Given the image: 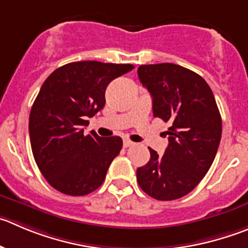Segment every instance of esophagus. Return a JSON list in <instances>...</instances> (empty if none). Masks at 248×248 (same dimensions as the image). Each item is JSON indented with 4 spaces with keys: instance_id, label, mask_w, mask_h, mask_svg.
<instances>
[{
    "instance_id": "1",
    "label": "esophagus",
    "mask_w": 248,
    "mask_h": 248,
    "mask_svg": "<svg viewBox=\"0 0 248 248\" xmlns=\"http://www.w3.org/2000/svg\"><path fill=\"white\" fill-rule=\"evenodd\" d=\"M133 145H134L133 141L128 140V139H124V141H123V146H124V147H125V148L130 147V146H133Z\"/></svg>"
}]
</instances>
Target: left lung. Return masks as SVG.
<instances>
[{"mask_svg":"<svg viewBox=\"0 0 248 248\" xmlns=\"http://www.w3.org/2000/svg\"><path fill=\"white\" fill-rule=\"evenodd\" d=\"M141 84L152 96L155 117L170 123L163 155L152 148L136 170L140 187L159 201L184 197L211 168L221 138V118L206 80L173 63L140 65Z\"/></svg>","mask_w":248,"mask_h":248,"instance_id":"left-lung-1","label":"left lung"}]
</instances>
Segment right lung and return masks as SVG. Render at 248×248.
<instances>
[{"label": "right lung", "mask_w": 248, "mask_h": 248, "mask_svg": "<svg viewBox=\"0 0 248 248\" xmlns=\"http://www.w3.org/2000/svg\"><path fill=\"white\" fill-rule=\"evenodd\" d=\"M133 68L82 61L58 68L45 80L30 110L29 134L35 162L52 187L84 196L102 185L123 141L95 131L86 135L84 128L87 118L105 107L108 84Z\"/></svg>", "instance_id": "add662e5"}]
</instances>
